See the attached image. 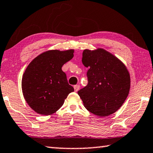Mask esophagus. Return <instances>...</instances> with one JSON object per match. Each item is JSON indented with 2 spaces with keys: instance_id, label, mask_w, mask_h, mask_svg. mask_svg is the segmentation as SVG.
Segmentation results:
<instances>
[{
  "instance_id": "esophagus-1",
  "label": "esophagus",
  "mask_w": 153,
  "mask_h": 153,
  "mask_svg": "<svg viewBox=\"0 0 153 153\" xmlns=\"http://www.w3.org/2000/svg\"><path fill=\"white\" fill-rule=\"evenodd\" d=\"M79 85H75L74 86V91H75V92H77V91H79Z\"/></svg>"
}]
</instances>
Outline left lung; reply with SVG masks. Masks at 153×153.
<instances>
[{"label":"left lung","mask_w":153,"mask_h":153,"mask_svg":"<svg viewBox=\"0 0 153 153\" xmlns=\"http://www.w3.org/2000/svg\"><path fill=\"white\" fill-rule=\"evenodd\" d=\"M82 61L88 68V84L77 92L84 107L99 117L112 114L122 106L129 93L131 80L127 67L101 48L84 50Z\"/></svg>","instance_id":"1"}]
</instances>
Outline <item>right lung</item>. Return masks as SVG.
Segmentation results:
<instances>
[{
    "instance_id": "add662e5",
    "label": "right lung",
    "mask_w": 153,
    "mask_h": 153,
    "mask_svg": "<svg viewBox=\"0 0 153 153\" xmlns=\"http://www.w3.org/2000/svg\"><path fill=\"white\" fill-rule=\"evenodd\" d=\"M74 50H49L39 55L26 68L22 80L24 97L29 106L42 115H50L63 105L74 91L62 67L74 57Z\"/></svg>"
}]
</instances>
